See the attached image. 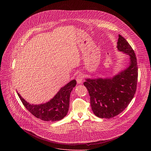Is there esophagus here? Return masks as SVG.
I'll list each match as a JSON object with an SVG mask.
<instances>
[{"label": "esophagus", "mask_w": 151, "mask_h": 151, "mask_svg": "<svg viewBox=\"0 0 151 151\" xmlns=\"http://www.w3.org/2000/svg\"><path fill=\"white\" fill-rule=\"evenodd\" d=\"M76 80H77V82L78 84L82 83L84 80V77H83V74L80 73L79 74H78L77 76V78H76Z\"/></svg>", "instance_id": "obj_1"}]
</instances>
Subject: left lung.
Returning <instances> with one entry per match:
<instances>
[{"label": "left lung", "instance_id": "8db88e82", "mask_svg": "<svg viewBox=\"0 0 151 151\" xmlns=\"http://www.w3.org/2000/svg\"><path fill=\"white\" fill-rule=\"evenodd\" d=\"M117 47L129 55V67L112 78L86 79L84 83L90 96L92 110L101 118L110 119L122 113L129 105L137 89L138 66L134 51L120 34Z\"/></svg>", "mask_w": 151, "mask_h": 151}]
</instances>
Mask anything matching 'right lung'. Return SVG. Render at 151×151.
<instances>
[{"instance_id": "obj_1", "label": "right lung", "mask_w": 151, "mask_h": 151, "mask_svg": "<svg viewBox=\"0 0 151 151\" xmlns=\"http://www.w3.org/2000/svg\"><path fill=\"white\" fill-rule=\"evenodd\" d=\"M76 86V81H71L62 88L50 101L40 105L29 104L22 98L19 93L17 94L24 106L35 117L43 121L55 122L62 120L67 115L70 93Z\"/></svg>"}]
</instances>
